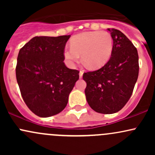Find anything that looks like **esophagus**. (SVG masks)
I'll use <instances>...</instances> for the list:
<instances>
[{"instance_id": "34e87169", "label": "esophagus", "mask_w": 155, "mask_h": 155, "mask_svg": "<svg viewBox=\"0 0 155 155\" xmlns=\"http://www.w3.org/2000/svg\"><path fill=\"white\" fill-rule=\"evenodd\" d=\"M82 76H83V71H80V72H79V79H81V78H82Z\"/></svg>"}]
</instances>
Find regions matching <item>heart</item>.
I'll list each match as a JSON object with an SVG mask.
<instances>
[{
    "label": "heart",
    "mask_w": 155,
    "mask_h": 155,
    "mask_svg": "<svg viewBox=\"0 0 155 155\" xmlns=\"http://www.w3.org/2000/svg\"><path fill=\"white\" fill-rule=\"evenodd\" d=\"M71 46L65 47L64 56L68 63L73 65L81 60L87 66L92 69L100 68L108 62L113 49V39L111 34L105 31L84 32L74 36Z\"/></svg>",
    "instance_id": "1"
}]
</instances>
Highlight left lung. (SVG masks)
<instances>
[{"mask_svg":"<svg viewBox=\"0 0 155 155\" xmlns=\"http://www.w3.org/2000/svg\"><path fill=\"white\" fill-rule=\"evenodd\" d=\"M113 49L107 63L95 71L83 74L88 104L97 113L109 114L119 111L132 95L138 76L136 48L119 30L109 29Z\"/></svg>","mask_w":155,"mask_h":155,"instance_id":"left-lung-1","label":"left lung"}]
</instances>
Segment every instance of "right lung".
<instances>
[{
	"instance_id": "right-lung-1",
	"label": "right lung",
	"mask_w": 155,
	"mask_h": 155,
	"mask_svg": "<svg viewBox=\"0 0 155 155\" xmlns=\"http://www.w3.org/2000/svg\"><path fill=\"white\" fill-rule=\"evenodd\" d=\"M71 35L35 36L19 51L16 77L28 107L40 117L65 108L79 71L64 63V49Z\"/></svg>"
}]
</instances>
